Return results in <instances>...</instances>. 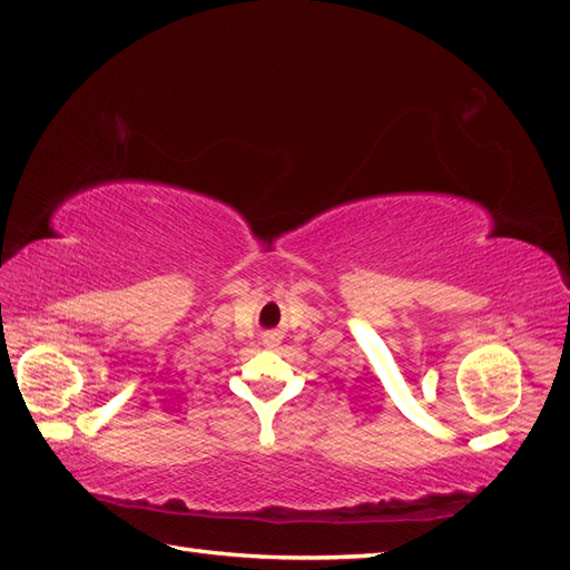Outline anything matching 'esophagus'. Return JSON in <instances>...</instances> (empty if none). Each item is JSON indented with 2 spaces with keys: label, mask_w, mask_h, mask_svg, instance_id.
Returning a JSON list of instances; mask_svg holds the SVG:
<instances>
[{
  "label": "esophagus",
  "mask_w": 570,
  "mask_h": 570,
  "mask_svg": "<svg viewBox=\"0 0 570 570\" xmlns=\"http://www.w3.org/2000/svg\"><path fill=\"white\" fill-rule=\"evenodd\" d=\"M264 345H276V337L274 335H264Z\"/></svg>",
  "instance_id": "34e87169"
}]
</instances>
